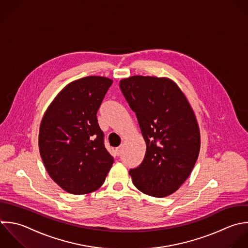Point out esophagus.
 Returning a JSON list of instances; mask_svg holds the SVG:
<instances>
[{
    "mask_svg": "<svg viewBox=\"0 0 248 248\" xmlns=\"http://www.w3.org/2000/svg\"><path fill=\"white\" fill-rule=\"evenodd\" d=\"M116 153H117V155L120 156V155H122V153H123V146L118 147V148L116 149Z\"/></svg>",
    "mask_w": 248,
    "mask_h": 248,
    "instance_id": "obj_1",
    "label": "esophagus"
}]
</instances>
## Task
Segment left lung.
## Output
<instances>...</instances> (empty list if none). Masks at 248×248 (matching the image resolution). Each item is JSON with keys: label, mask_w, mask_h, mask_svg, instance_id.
<instances>
[{"label": "left lung", "mask_w": 248, "mask_h": 248, "mask_svg": "<svg viewBox=\"0 0 248 248\" xmlns=\"http://www.w3.org/2000/svg\"><path fill=\"white\" fill-rule=\"evenodd\" d=\"M120 88L147 145L142 163L129 170L132 183L145 194L168 196L188 178L198 158L200 132L193 110L166 78L132 76Z\"/></svg>", "instance_id": "left-lung-1"}]
</instances>
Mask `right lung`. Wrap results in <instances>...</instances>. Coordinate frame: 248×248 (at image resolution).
<instances>
[{
	"label": "right lung",
	"mask_w": 248,
	"mask_h": 248,
	"mask_svg": "<svg viewBox=\"0 0 248 248\" xmlns=\"http://www.w3.org/2000/svg\"><path fill=\"white\" fill-rule=\"evenodd\" d=\"M112 80L88 76L68 84L45 112L39 127V153L52 180L81 195L99 188L114 157L104 145L96 113Z\"/></svg>",
	"instance_id": "add662e5"
}]
</instances>
